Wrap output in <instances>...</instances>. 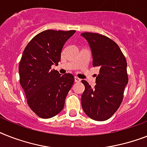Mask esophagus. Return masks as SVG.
Wrapping results in <instances>:
<instances>
[{"instance_id": "1", "label": "esophagus", "mask_w": 147, "mask_h": 147, "mask_svg": "<svg viewBox=\"0 0 147 147\" xmlns=\"http://www.w3.org/2000/svg\"><path fill=\"white\" fill-rule=\"evenodd\" d=\"M81 82V79L78 78V77H75V82Z\"/></svg>"}]
</instances>
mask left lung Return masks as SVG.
Segmentation results:
<instances>
[{
	"instance_id": "1",
	"label": "left lung",
	"mask_w": 147,
	"mask_h": 147,
	"mask_svg": "<svg viewBox=\"0 0 147 147\" xmlns=\"http://www.w3.org/2000/svg\"><path fill=\"white\" fill-rule=\"evenodd\" d=\"M89 43L93 56V66L100 67L96 84L92 88L82 80L85 89L82 95V106L85 114L96 121H106L117 111L128 82L127 61L119 45L108 37L97 33L81 34Z\"/></svg>"
}]
</instances>
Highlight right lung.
Here are the masks:
<instances>
[{
    "label": "right lung",
    "instance_id": "add662e5",
    "mask_svg": "<svg viewBox=\"0 0 147 147\" xmlns=\"http://www.w3.org/2000/svg\"><path fill=\"white\" fill-rule=\"evenodd\" d=\"M76 30L41 32L29 41L19 65L20 82L27 103L38 116L50 119L60 113L75 78L70 73L60 75L52 69L61 59L66 40Z\"/></svg>",
    "mask_w": 147,
    "mask_h": 147
}]
</instances>
